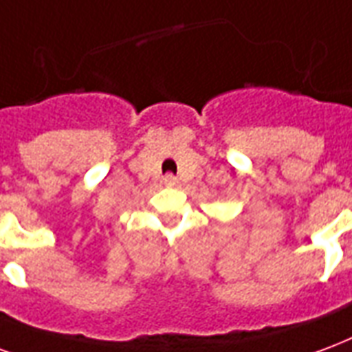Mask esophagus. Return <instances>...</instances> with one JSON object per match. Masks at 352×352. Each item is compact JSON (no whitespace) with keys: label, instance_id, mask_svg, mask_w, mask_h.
Wrapping results in <instances>:
<instances>
[{"label":"esophagus","instance_id":"esophagus-1","mask_svg":"<svg viewBox=\"0 0 352 352\" xmlns=\"http://www.w3.org/2000/svg\"><path fill=\"white\" fill-rule=\"evenodd\" d=\"M163 182H165V186H176L178 184V178L176 176H173V174H166L165 178H163Z\"/></svg>","mask_w":352,"mask_h":352}]
</instances>
